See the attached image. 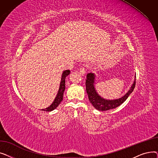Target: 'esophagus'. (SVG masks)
Wrapping results in <instances>:
<instances>
[{
  "mask_svg": "<svg viewBox=\"0 0 158 158\" xmlns=\"http://www.w3.org/2000/svg\"><path fill=\"white\" fill-rule=\"evenodd\" d=\"M79 71H80V73L82 75V76H84V75L86 73V69L84 67L81 68Z\"/></svg>",
  "mask_w": 158,
  "mask_h": 158,
  "instance_id": "esophagus-1",
  "label": "esophagus"
}]
</instances>
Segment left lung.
<instances>
[{
	"instance_id": "obj_1",
	"label": "left lung",
	"mask_w": 158,
	"mask_h": 158,
	"mask_svg": "<svg viewBox=\"0 0 158 158\" xmlns=\"http://www.w3.org/2000/svg\"><path fill=\"white\" fill-rule=\"evenodd\" d=\"M95 74L94 73H88L86 76V90L88 95L89 102L92 104L95 108L98 111H107L116 108L123 102L126 101V99L130 95V94L134 90L136 85V75L135 76V80L133 83L132 84L127 92L123 96L117 99H106L99 95L95 88Z\"/></svg>"
}]
</instances>
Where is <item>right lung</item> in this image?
<instances>
[{
    "label": "right lung",
    "mask_w": 158,
    "mask_h": 158,
    "mask_svg": "<svg viewBox=\"0 0 158 158\" xmlns=\"http://www.w3.org/2000/svg\"><path fill=\"white\" fill-rule=\"evenodd\" d=\"M70 73V71L69 70H64L62 73V76L61 78V82L60 85V88L58 89L57 94L56 95V97H55L54 101L52 102V104L48 106V107L45 109L41 110L44 111H52L54 110H55L56 107L59 106V104L61 103V102L63 101V94L65 90V79L66 77L69 76Z\"/></svg>",
    "instance_id": "right-lung-1"
}]
</instances>
